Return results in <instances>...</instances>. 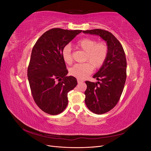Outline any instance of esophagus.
Listing matches in <instances>:
<instances>
[{
	"label": "esophagus",
	"mask_w": 151,
	"mask_h": 151,
	"mask_svg": "<svg viewBox=\"0 0 151 151\" xmlns=\"http://www.w3.org/2000/svg\"><path fill=\"white\" fill-rule=\"evenodd\" d=\"M77 83H78L79 84L81 83H83V80H81L80 79H77Z\"/></svg>",
	"instance_id": "esophagus-1"
}]
</instances>
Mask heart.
I'll list each match as a JSON object with an SVG mask.
<instances>
[{"instance_id":"obj_1","label":"heart","mask_w":151,"mask_h":151,"mask_svg":"<svg viewBox=\"0 0 151 151\" xmlns=\"http://www.w3.org/2000/svg\"><path fill=\"white\" fill-rule=\"evenodd\" d=\"M76 47L86 52L83 63H76L70 69V74L78 79H83L90 74L94 68L101 67L104 63L108 55V47L103 43H98L93 39L83 38L76 43ZM63 60L70 64L72 61L71 48L69 45H66L62 49Z\"/></svg>"}]
</instances>
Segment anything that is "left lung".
Segmentation results:
<instances>
[{"instance_id": "left-lung-1", "label": "left lung", "mask_w": 151, "mask_h": 151, "mask_svg": "<svg viewBox=\"0 0 151 151\" xmlns=\"http://www.w3.org/2000/svg\"><path fill=\"white\" fill-rule=\"evenodd\" d=\"M83 33L100 36L108 47L106 60L93 77L98 81H86L85 103L90 111L100 115L111 110L119 101L127 78L126 57L121 43L110 32L95 29Z\"/></svg>"}]
</instances>
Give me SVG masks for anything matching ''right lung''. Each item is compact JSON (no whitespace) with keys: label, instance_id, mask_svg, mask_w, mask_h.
Listing matches in <instances>:
<instances>
[{"label":"right lung","instance_id":"obj_1","mask_svg":"<svg viewBox=\"0 0 151 151\" xmlns=\"http://www.w3.org/2000/svg\"><path fill=\"white\" fill-rule=\"evenodd\" d=\"M81 30L53 28L45 32L32 50L28 77L32 96L44 112L55 115L68 104L67 93L77 84L68 70L62 52Z\"/></svg>","mask_w":151,"mask_h":151}]
</instances>
